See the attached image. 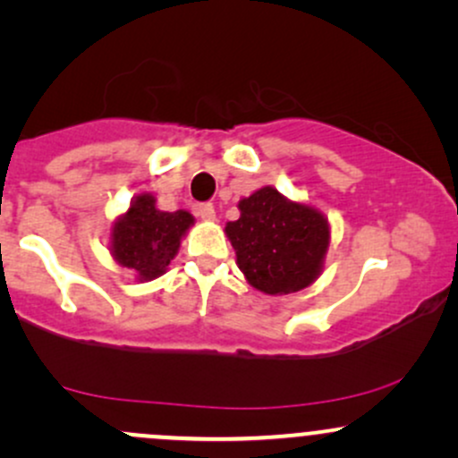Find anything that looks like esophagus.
Returning a JSON list of instances; mask_svg holds the SVG:
<instances>
[{"mask_svg": "<svg viewBox=\"0 0 458 458\" xmlns=\"http://www.w3.org/2000/svg\"><path fill=\"white\" fill-rule=\"evenodd\" d=\"M198 215L202 219H207V222H213V219H215V207H213V204H208V202L207 204H199Z\"/></svg>", "mask_w": 458, "mask_h": 458, "instance_id": "obj_1", "label": "esophagus"}]
</instances>
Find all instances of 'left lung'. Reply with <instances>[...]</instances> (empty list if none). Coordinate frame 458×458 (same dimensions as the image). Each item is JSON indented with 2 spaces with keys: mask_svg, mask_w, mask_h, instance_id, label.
<instances>
[{
  "mask_svg": "<svg viewBox=\"0 0 458 458\" xmlns=\"http://www.w3.org/2000/svg\"><path fill=\"white\" fill-rule=\"evenodd\" d=\"M241 217L225 234L247 282L267 295L301 291L317 280L329 245V225L314 208L288 202L273 187L239 202Z\"/></svg>",
  "mask_w": 458,
  "mask_h": 458,
  "instance_id": "1",
  "label": "left lung"
}]
</instances>
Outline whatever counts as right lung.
<instances>
[{
  "mask_svg": "<svg viewBox=\"0 0 458 458\" xmlns=\"http://www.w3.org/2000/svg\"><path fill=\"white\" fill-rule=\"evenodd\" d=\"M193 224L187 211L165 213L155 207V198L141 193L133 199L124 217L118 219L112 233V251L115 260L140 277H159L174 259L181 236Z\"/></svg>",
  "mask_w": 458,
  "mask_h": 458,
  "instance_id": "obj_1",
  "label": "right lung"
}]
</instances>
